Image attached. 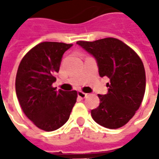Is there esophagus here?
<instances>
[{
    "instance_id": "esophagus-1",
    "label": "esophagus",
    "mask_w": 159,
    "mask_h": 159,
    "mask_svg": "<svg viewBox=\"0 0 159 159\" xmlns=\"http://www.w3.org/2000/svg\"><path fill=\"white\" fill-rule=\"evenodd\" d=\"M87 95H88V94L83 93V92H81V91H79V92H78V96H79L80 98H81V99L86 98V97H87Z\"/></svg>"
}]
</instances>
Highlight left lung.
Returning <instances> with one entry per match:
<instances>
[{"label":"left lung","instance_id":"obj_1","mask_svg":"<svg viewBox=\"0 0 159 159\" xmlns=\"http://www.w3.org/2000/svg\"><path fill=\"white\" fill-rule=\"evenodd\" d=\"M77 44L95 59L100 77L110 79L108 93L98 95L99 106L91 111L93 119L106 128L125 125L139 109L145 93L146 76L141 58L121 40L105 38Z\"/></svg>","mask_w":159,"mask_h":159}]
</instances>
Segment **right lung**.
Here are the masks:
<instances>
[{
    "label": "right lung",
    "mask_w": 159,
    "mask_h": 159,
    "mask_svg": "<svg viewBox=\"0 0 159 159\" xmlns=\"http://www.w3.org/2000/svg\"><path fill=\"white\" fill-rule=\"evenodd\" d=\"M72 44L41 42L23 57L16 77V93L22 110L37 127L54 131L64 125L77 100V91L56 90L52 84L64 52Z\"/></svg>",
    "instance_id": "obj_1"
}]
</instances>
